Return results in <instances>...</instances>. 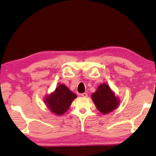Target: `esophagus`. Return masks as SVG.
Instances as JSON below:
<instances>
[{"label":"esophagus","instance_id":"1","mask_svg":"<svg viewBox=\"0 0 156 156\" xmlns=\"http://www.w3.org/2000/svg\"><path fill=\"white\" fill-rule=\"evenodd\" d=\"M81 96H82V97L86 98V97H87V94L86 93H82V94H81Z\"/></svg>","mask_w":156,"mask_h":156}]
</instances>
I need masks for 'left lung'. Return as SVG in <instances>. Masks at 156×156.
Wrapping results in <instances>:
<instances>
[{
    "label": "left lung",
    "instance_id": "1",
    "mask_svg": "<svg viewBox=\"0 0 156 156\" xmlns=\"http://www.w3.org/2000/svg\"><path fill=\"white\" fill-rule=\"evenodd\" d=\"M91 98L97 109L103 114L112 112L120 104V100L106 83L99 86L96 92L91 95Z\"/></svg>",
    "mask_w": 156,
    "mask_h": 156
}]
</instances>
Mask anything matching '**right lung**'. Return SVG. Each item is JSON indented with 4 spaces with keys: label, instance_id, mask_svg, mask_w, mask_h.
Wrapping results in <instances>:
<instances>
[{
    "label": "right lung",
    "instance_id": "obj_1",
    "mask_svg": "<svg viewBox=\"0 0 156 156\" xmlns=\"http://www.w3.org/2000/svg\"><path fill=\"white\" fill-rule=\"evenodd\" d=\"M76 98L77 95L66 86L60 84L54 92L44 98V102L53 113L62 115L68 110L72 102Z\"/></svg>",
    "mask_w": 156,
    "mask_h": 156
}]
</instances>
